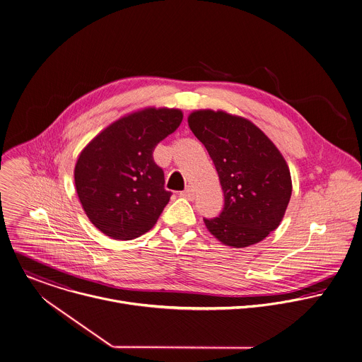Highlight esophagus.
Returning <instances> with one entry per match:
<instances>
[{
	"label": "esophagus",
	"instance_id": "1",
	"mask_svg": "<svg viewBox=\"0 0 362 362\" xmlns=\"http://www.w3.org/2000/svg\"><path fill=\"white\" fill-rule=\"evenodd\" d=\"M180 195H181L182 198H187V199H194V198H195V191H194L192 188H187V189L181 191Z\"/></svg>",
	"mask_w": 362,
	"mask_h": 362
}]
</instances>
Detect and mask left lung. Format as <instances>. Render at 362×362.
<instances>
[{"label":"left lung","mask_w":362,"mask_h":362,"mask_svg":"<svg viewBox=\"0 0 362 362\" xmlns=\"http://www.w3.org/2000/svg\"><path fill=\"white\" fill-rule=\"evenodd\" d=\"M192 133L206 147L225 195L218 218L204 219L226 245L241 248L274 232L292 194L288 164L254 123L223 111L202 110L188 117Z\"/></svg>","instance_id":"1"}]
</instances>
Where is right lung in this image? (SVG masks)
<instances>
[{
	"label": "right lung",
	"mask_w": 362,
	"mask_h": 362,
	"mask_svg": "<svg viewBox=\"0 0 362 362\" xmlns=\"http://www.w3.org/2000/svg\"><path fill=\"white\" fill-rule=\"evenodd\" d=\"M180 110L146 108L111 123L78 156L74 181L91 223L115 240L148 232L170 201L156 146L177 130Z\"/></svg>",
	"instance_id": "1"
}]
</instances>
